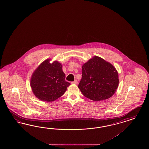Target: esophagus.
<instances>
[{"label":"esophagus","mask_w":149,"mask_h":149,"mask_svg":"<svg viewBox=\"0 0 149 149\" xmlns=\"http://www.w3.org/2000/svg\"><path fill=\"white\" fill-rule=\"evenodd\" d=\"M72 84H73V85H77V80H75L74 81L72 82Z\"/></svg>","instance_id":"1"}]
</instances>
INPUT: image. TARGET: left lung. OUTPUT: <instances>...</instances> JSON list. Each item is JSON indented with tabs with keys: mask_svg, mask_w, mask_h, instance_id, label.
<instances>
[{
	"mask_svg": "<svg viewBox=\"0 0 149 149\" xmlns=\"http://www.w3.org/2000/svg\"><path fill=\"white\" fill-rule=\"evenodd\" d=\"M118 72L112 64L100 57H93L83 64L78 87L85 97L94 101L112 96L118 87Z\"/></svg>",
	"mask_w": 149,
	"mask_h": 149,
	"instance_id": "obj_1",
	"label": "left lung"
}]
</instances>
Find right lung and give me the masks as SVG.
<instances>
[{
	"label": "right lung",
	"mask_w": 149,
	"mask_h": 149,
	"mask_svg": "<svg viewBox=\"0 0 149 149\" xmlns=\"http://www.w3.org/2000/svg\"><path fill=\"white\" fill-rule=\"evenodd\" d=\"M50 59L44 61L32 73L30 86L37 98L52 102L62 96L70 85L65 81L62 65L57 61L52 63Z\"/></svg>",
	"instance_id": "1"
}]
</instances>
